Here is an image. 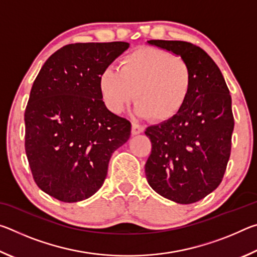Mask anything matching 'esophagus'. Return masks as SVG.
Returning a JSON list of instances; mask_svg holds the SVG:
<instances>
[{
    "mask_svg": "<svg viewBox=\"0 0 257 257\" xmlns=\"http://www.w3.org/2000/svg\"><path fill=\"white\" fill-rule=\"evenodd\" d=\"M144 125L142 124H138V123H133L132 125V134L133 135H138L144 132Z\"/></svg>",
    "mask_w": 257,
    "mask_h": 257,
    "instance_id": "1",
    "label": "esophagus"
}]
</instances>
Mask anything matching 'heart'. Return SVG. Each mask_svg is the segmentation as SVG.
<instances>
[{"label":"heart","mask_w":257,"mask_h":257,"mask_svg":"<svg viewBox=\"0 0 257 257\" xmlns=\"http://www.w3.org/2000/svg\"><path fill=\"white\" fill-rule=\"evenodd\" d=\"M193 76L189 63L181 56L142 46L120 60L119 70H103L98 89L104 105L114 114L122 113L136 96L137 114L167 121L185 107Z\"/></svg>","instance_id":"heart-1"}]
</instances>
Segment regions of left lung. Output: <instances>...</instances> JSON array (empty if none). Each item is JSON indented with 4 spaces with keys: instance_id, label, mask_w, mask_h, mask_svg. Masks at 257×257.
Instances as JSON below:
<instances>
[{
    "instance_id": "left-lung-1",
    "label": "left lung",
    "mask_w": 257,
    "mask_h": 257,
    "mask_svg": "<svg viewBox=\"0 0 257 257\" xmlns=\"http://www.w3.org/2000/svg\"><path fill=\"white\" fill-rule=\"evenodd\" d=\"M149 44L185 59L194 82L180 113L145 130L152 143L146 179L170 201L198 202L221 184L231 153L234 121L229 88L219 67L199 46L161 40Z\"/></svg>"
}]
</instances>
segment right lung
Wrapping results in <instances>:
<instances>
[{
	"instance_id": "obj_1",
	"label": "right lung",
	"mask_w": 257,
	"mask_h": 257,
	"mask_svg": "<svg viewBox=\"0 0 257 257\" xmlns=\"http://www.w3.org/2000/svg\"><path fill=\"white\" fill-rule=\"evenodd\" d=\"M129 43H76L46 60L25 111V150L36 185L64 203L101 188L132 123L108 111L98 78Z\"/></svg>"
}]
</instances>
